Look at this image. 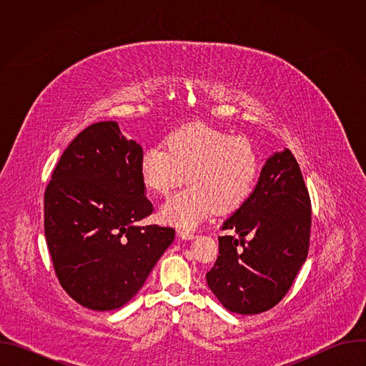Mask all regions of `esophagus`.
I'll return each mask as SVG.
<instances>
[{
	"label": "esophagus",
	"mask_w": 366,
	"mask_h": 366,
	"mask_svg": "<svg viewBox=\"0 0 366 366\" xmlns=\"http://www.w3.org/2000/svg\"><path fill=\"white\" fill-rule=\"evenodd\" d=\"M178 236H179L181 239H185V240L194 239V233L189 232V230H184V229H179V230H178Z\"/></svg>",
	"instance_id": "esophagus-1"
}]
</instances>
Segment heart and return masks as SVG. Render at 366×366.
<instances>
[{
    "instance_id": "heart-1",
    "label": "heart",
    "mask_w": 366,
    "mask_h": 366,
    "mask_svg": "<svg viewBox=\"0 0 366 366\" xmlns=\"http://www.w3.org/2000/svg\"><path fill=\"white\" fill-rule=\"evenodd\" d=\"M259 158L244 137L194 123L172 132L162 144L147 147L139 161L143 184L168 195L188 177L191 187L169 198L159 216L181 229H194L212 213H230L252 194Z\"/></svg>"
}]
</instances>
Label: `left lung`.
I'll use <instances>...</instances> for the list:
<instances>
[{
  "mask_svg": "<svg viewBox=\"0 0 366 366\" xmlns=\"http://www.w3.org/2000/svg\"><path fill=\"white\" fill-rule=\"evenodd\" d=\"M311 204L301 169L285 149L265 162L249 198L223 223L207 284L232 312L257 315L291 288L310 246Z\"/></svg>",
  "mask_w": 366,
  "mask_h": 366,
  "instance_id": "1",
  "label": "left lung"
}]
</instances>
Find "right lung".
Returning a JSON list of instances; mask_svg holds the SVG:
<instances>
[{
    "label": "right lung",
    "mask_w": 366,
    "mask_h": 366,
    "mask_svg": "<svg viewBox=\"0 0 366 366\" xmlns=\"http://www.w3.org/2000/svg\"><path fill=\"white\" fill-rule=\"evenodd\" d=\"M143 150L116 122L82 130L44 191V236L62 288L81 305L130 301L174 242L175 230L134 223L153 212L140 178Z\"/></svg>",
    "instance_id": "obj_1"
}]
</instances>
